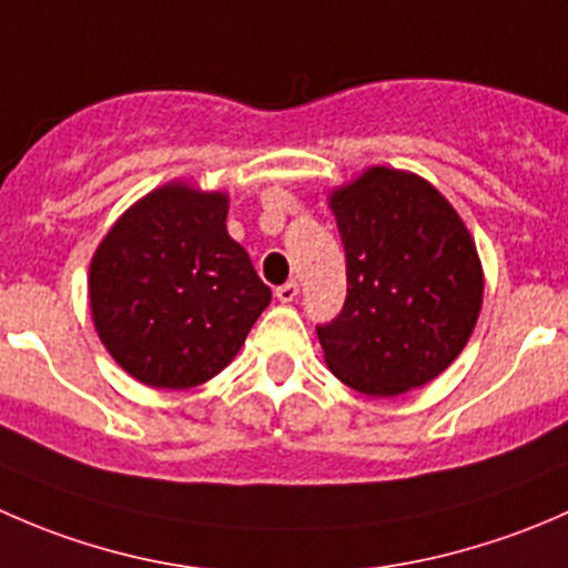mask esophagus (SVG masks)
<instances>
[{
    "mask_svg": "<svg viewBox=\"0 0 568 568\" xmlns=\"http://www.w3.org/2000/svg\"><path fill=\"white\" fill-rule=\"evenodd\" d=\"M274 296H277V300L283 302V305H288V302H294L296 296H300V283H296V280H291V283L280 285V288L274 291Z\"/></svg>",
    "mask_w": 568,
    "mask_h": 568,
    "instance_id": "1",
    "label": "esophagus"
}]
</instances>
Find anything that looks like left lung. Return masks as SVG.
<instances>
[{
	"label": "left lung",
	"mask_w": 568,
	"mask_h": 568,
	"mask_svg": "<svg viewBox=\"0 0 568 568\" xmlns=\"http://www.w3.org/2000/svg\"><path fill=\"white\" fill-rule=\"evenodd\" d=\"M346 250L341 316L318 326L332 374L371 398L437 379L467 346L484 305L473 236L426 178L368 168L329 192Z\"/></svg>",
	"instance_id": "8db88e82"
}]
</instances>
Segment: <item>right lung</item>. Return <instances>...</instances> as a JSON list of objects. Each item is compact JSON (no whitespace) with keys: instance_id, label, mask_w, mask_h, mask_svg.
Instances as JSON below:
<instances>
[{"instance_id":"obj_1","label":"right lung","mask_w":568,"mask_h":568,"mask_svg":"<svg viewBox=\"0 0 568 568\" xmlns=\"http://www.w3.org/2000/svg\"><path fill=\"white\" fill-rule=\"evenodd\" d=\"M227 192L175 181L123 211L93 252V326L114 363L156 390L214 379L272 291L227 233Z\"/></svg>"}]
</instances>
